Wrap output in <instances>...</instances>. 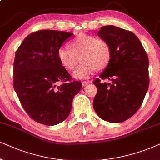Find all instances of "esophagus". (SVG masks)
Wrapping results in <instances>:
<instances>
[{"instance_id":"1","label":"esophagus","mask_w":160,"mask_h":160,"mask_svg":"<svg viewBox=\"0 0 160 160\" xmlns=\"http://www.w3.org/2000/svg\"><path fill=\"white\" fill-rule=\"evenodd\" d=\"M90 83V82H88V81H83L82 82V86L83 87H86L87 85H88Z\"/></svg>"}]
</instances>
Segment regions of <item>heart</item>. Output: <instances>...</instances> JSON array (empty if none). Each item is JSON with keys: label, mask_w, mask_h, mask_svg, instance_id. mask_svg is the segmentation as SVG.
<instances>
[{"label": "heart", "mask_w": 160, "mask_h": 160, "mask_svg": "<svg viewBox=\"0 0 160 160\" xmlns=\"http://www.w3.org/2000/svg\"><path fill=\"white\" fill-rule=\"evenodd\" d=\"M69 48L58 50V60L67 71H73L80 60L81 65L73 74L78 80L87 79L97 69L106 68L112 58L111 46L102 38L80 34L72 40Z\"/></svg>", "instance_id": "1"}]
</instances>
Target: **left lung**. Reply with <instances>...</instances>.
Segmentation results:
<instances>
[{
    "label": "left lung",
    "instance_id": "left-lung-1",
    "mask_svg": "<svg viewBox=\"0 0 160 160\" xmlns=\"http://www.w3.org/2000/svg\"><path fill=\"white\" fill-rule=\"evenodd\" d=\"M98 35L106 40L112 48L110 62L100 75L112 83L94 80L98 93L93 106L102 120L124 122L138 111L146 94L148 58L138 38L130 31L109 25L101 27Z\"/></svg>",
    "mask_w": 160,
    "mask_h": 160
}]
</instances>
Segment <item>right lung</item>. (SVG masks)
Returning <instances> with one entry per match:
<instances>
[{"label":"right lung","instance_id":"add662e5","mask_svg":"<svg viewBox=\"0 0 160 160\" xmlns=\"http://www.w3.org/2000/svg\"><path fill=\"white\" fill-rule=\"evenodd\" d=\"M74 34L40 30L28 35L15 53L13 86L31 118L46 125L59 124L72 110L82 83L72 77L58 60L61 46ZM59 82L63 83L57 86Z\"/></svg>","mask_w":160,"mask_h":160}]
</instances>
